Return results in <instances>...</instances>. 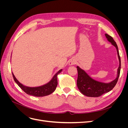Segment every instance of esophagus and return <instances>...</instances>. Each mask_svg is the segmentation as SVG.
<instances>
[{
	"mask_svg": "<svg viewBox=\"0 0 128 128\" xmlns=\"http://www.w3.org/2000/svg\"><path fill=\"white\" fill-rule=\"evenodd\" d=\"M76 64V61L75 60H71L70 61H69V65H70V66L74 65V64Z\"/></svg>",
	"mask_w": 128,
	"mask_h": 128,
	"instance_id": "obj_1",
	"label": "esophagus"
}]
</instances>
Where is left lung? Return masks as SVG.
Instances as JSON below:
<instances>
[{
	"instance_id": "obj_1",
	"label": "left lung",
	"mask_w": 128,
	"mask_h": 128,
	"mask_svg": "<svg viewBox=\"0 0 128 128\" xmlns=\"http://www.w3.org/2000/svg\"><path fill=\"white\" fill-rule=\"evenodd\" d=\"M108 41L116 48L119 60V67L118 69L117 77L114 80L110 83H103L94 80L89 76L82 69L77 66L78 71V77L77 80V86L79 90L84 96L90 97H98L105 93L110 92L116 84L121 70V59L119 54L118 45L110 36L105 34Z\"/></svg>"
}]
</instances>
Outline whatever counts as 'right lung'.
<instances>
[{
  "instance_id": "1",
  "label": "right lung",
  "mask_w": 128,
  "mask_h": 128,
  "mask_svg": "<svg viewBox=\"0 0 128 128\" xmlns=\"http://www.w3.org/2000/svg\"><path fill=\"white\" fill-rule=\"evenodd\" d=\"M62 70V69H60V70L58 71L54 75L53 78L49 82L43 85V86L38 87H28L24 86L18 82L16 77H15L13 73H12V75L15 83L26 94L35 96H44L51 94L55 91L58 85V75H59Z\"/></svg>"
}]
</instances>
